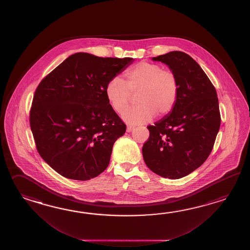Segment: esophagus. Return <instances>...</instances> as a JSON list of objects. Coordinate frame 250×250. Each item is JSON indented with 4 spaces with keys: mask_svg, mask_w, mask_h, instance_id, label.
<instances>
[{
    "mask_svg": "<svg viewBox=\"0 0 250 250\" xmlns=\"http://www.w3.org/2000/svg\"><path fill=\"white\" fill-rule=\"evenodd\" d=\"M134 128H135V127L132 125H128V126H127V132H131Z\"/></svg>",
    "mask_w": 250,
    "mask_h": 250,
    "instance_id": "34e87169",
    "label": "esophagus"
}]
</instances>
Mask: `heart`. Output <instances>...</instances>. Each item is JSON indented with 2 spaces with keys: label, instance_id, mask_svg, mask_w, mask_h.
<instances>
[{
  "label": "heart",
  "instance_id": "1",
  "mask_svg": "<svg viewBox=\"0 0 250 250\" xmlns=\"http://www.w3.org/2000/svg\"><path fill=\"white\" fill-rule=\"evenodd\" d=\"M126 81L113 77L105 86V96L115 112L122 113L128 106L131 93H138V106L123 114L124 122L129 124L148 123L157 114L165 116L173 109L179 83L176 75L169 69H163L157 63L141 62L127 69Z\"/></svg>",
  "mask_w": 250,
  "mask_h": 250
}]
</instances>
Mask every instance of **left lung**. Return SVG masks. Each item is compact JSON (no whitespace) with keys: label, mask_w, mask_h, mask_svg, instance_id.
Returning a JSON list of instances; mask_svg holds the SVG:
<instances>
[{"label":"left lung","mask_w":250,"mask_h":250,"mask_svg":"<svg viewBox=\"0 0 250 250\" xmlns=\"http://www.w3.org/2000/svg\"><path fill=\"white\" fill-rule=\"evenodd\" d=\"M152 60L176 75L179 94L170 112L147 127L144 161L157 175L181 179L200 167L212 151L221 125L217 93L188 54L173 51Z\"/></svg>","instance_id":"obj_1"}]
</instances>
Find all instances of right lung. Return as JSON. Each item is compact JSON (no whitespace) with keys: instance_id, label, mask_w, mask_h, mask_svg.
<instances>
[{"instance_id":"obj_1","label":"right lung","mask_w":250,"mask_h":250,"mask_svg":"<svg viewBox=\"0 0 250 250\" xmlns=\"http://www.w3.org/2000/svg\"><path fill=\"white\" fill-rule=\"evenodd\" d=\"M133 62L75 53L38 85L30 127L38 153L59 174L88 181L108 167L126 125L107 100L105 86Z\"/></svg>"}]
</instances>
